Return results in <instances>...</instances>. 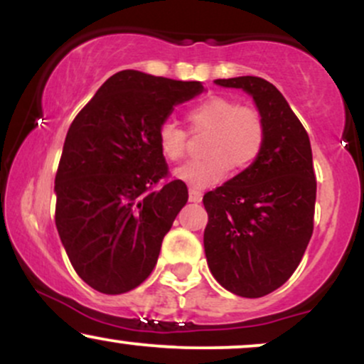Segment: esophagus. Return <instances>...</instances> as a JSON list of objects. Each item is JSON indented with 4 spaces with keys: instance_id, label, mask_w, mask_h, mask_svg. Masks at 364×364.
Returning <instances> with one entry per match:
<instances>
[{
    "instance_id": "obj_1",
    "label": "esophagus",
    "mask_w": 364,
    "mask_h": 364,
    "mask_svg": "<svg viewBox=\"0 0 364 364\" xmlns=\"http://www.w3.org/2000/svg\"><path fill=\"white\" fill-rule=\"evenodd\" d=\"M203 193L200 190H195V188H190V202H202Z\"/></svg>"
}]
</instances>
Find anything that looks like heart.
Segmentation results:
<instances>
[{
  "label": "heart",
  "mask_w": 364,
  "mask_h": 364,
  "mask_svg": "<svg viewBox=\"0 0 364 364\" xmlns=\"http://www.w3.org/2000/svg\"><path fill=\"white\" fill-rule=\"evenodd\" d=\"M193 133L207 132L203 159L188 162L176 169L174 176L193 188H205L223 181L229 169L243 171L260 157L265 145V127L257 111L241 107L225 97L203 99L186 112ZM159 154L169 162L186 156V132L178 124L164 121L157 129Z\"/></svg>",
  "instance_id": "1"
}]
</instances>
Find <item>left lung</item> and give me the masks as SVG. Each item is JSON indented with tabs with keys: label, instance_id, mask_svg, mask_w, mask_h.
<instances>
[{
	"label": "left lung",
	"instance_id": "left-lung-1",
	"mask_svg": "<svg viewBox=\"0 0 364 364\" xmlns=\"http://www.w3.org/2000/svg\"><path fill=\"white\" fill-rule=\"evenodd\" d=\"M253 95L265 127L260 157L203 195V246L220 286L262 298L298 269L313 235L316 179L311 145L284 95L260 77L215 80Z\"/></svg>",
	"mask_w": 364,
	"mask_h": 364
}]
</instances>
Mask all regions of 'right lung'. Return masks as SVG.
I'll return each instance as SVG.
<instances>
[{
  "mask_svg": "<svg viewBox=\"0 0 364 364\" xmlns=\"http://www.w3.org/2000/svg\"><path fill=\"white\" fill-rule=\"evenodd\" d=\"M202 90V82L123 70L70 124L54 179V223L75 272L95 291L123 294L156 267L188 202L185 183L169 179L157 129L174 104Z\"/></svg>",
  "mask_w": 364,
  "mask_h": 364,
  "instance_id": "add662e5",
  "label": "right lung"
}]
</instances>
